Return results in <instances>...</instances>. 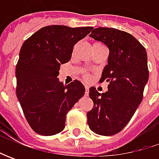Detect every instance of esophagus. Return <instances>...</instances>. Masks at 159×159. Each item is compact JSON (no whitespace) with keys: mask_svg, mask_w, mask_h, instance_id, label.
<instances>
[{"mask_svg":"<svg viewBox=\"0 0 159 159\" xmlns=\"http://www.w3.org/2000/svg\"><path fill=\"white\" fill-rule=\"evenodd\" d=\"M85 89H86V92H85V94L86 95H89V86H85Z\"/></svg>","mask_w":159,"mask_h":159,"instance_id":"esophagus-1","label":"esophagus"}]
</instances>
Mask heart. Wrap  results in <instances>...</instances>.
Masks as SVG:
<instances>
[{"label": "heart", "instance_id": "1", "mask_svg": "<svg viewBox=\"0 0 159 159\" xmlns=\"http://www.w3.org/2000/svg\"><path fill=\"white\" fill-rule=\"evenodd\" d=\"M82 78L85 80H89L91 79V76H90V74H89V73L86 72V71H84V72H82Z\"/></svg>", "mask_w": 159, "mask_h": 159}]
</instances>
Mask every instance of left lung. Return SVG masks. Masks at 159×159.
Masks as SVG:
<instances>
[{"instance_id": "left-lung-1", "label": "left lung", "mask_w": 159, "mask_h": 159, "mask_svg": "<svg viewBox=\"0 0 159 159\" xmlns=\"http://www.w3.org/2000/svg\"><path fill=\"white\" fill-rule=\"evenodd\" d=\"M89 36L104 43L110 53L100 79L109 82L108 91L89 89L94 107L87 113L88 125L95 134L110 136L127 125L143 100L149 79L147 52L133 35L115 28H95Z\"/></svg>"}]
</instances>
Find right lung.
I'll use <instances>...</instances> for the list:
<instances>
[{"instance_id":"obj_1","label":"right lung","mask_w":159,"mask_h":159,"mask_svg":"<svg viewBox=\"0 0 159 159\" xmlns=\"http://www.w3.org/2000/svg\"><path fill=\"white\" fill-rule=\"evenodd\" d=\"M92 29L48 25L22 45L16 66V92L28 124L40 135L63 131L66 114L85 94L80 81L64 86L57 76L61 64L70 61L74 45Z\"/></svg>"}]
</instances>
